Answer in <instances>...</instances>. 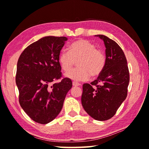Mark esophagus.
Returning <instances> with one entry per match:
<instances>
[{"label": "esophagus", "instance_id": "34e87169", "mask_svg": "<svg viewBox=\"0 0 149 149\" xmlns=\"http://www.w3.org/2000/svg\"><path fill=\"white\" fill-rule=\"evenodd\" d=\"M72 84H73V86H80V85H81V84L77 83V82H73Z\"/></svg>", "mask_w": 149, "mask_h": 149}]
</instances>
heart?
<instances>
[{"mask_svg": "<svg viewBox=\"0 0 149 149\" xmlns=\"http://www.w3.org/2000/svg\"><path fill=\"white\" fill-rule=\"evenodd\" d=\"M59 61L65 72L70 71L77 61L78 67L69 71L66 76L75 81H86L90 75L95 77L102 73L106 66V56L104 50L97 49L93 43L81 39L72 43L68 50H63Z\"/></svg>", "mask_w": 149, "mask_h": 149, "instance_id": "obj_1", "label": "heart"}]
</instances>
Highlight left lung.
I'll return each instance as SVG.
<instances>
[{"label": "left lung", "mask_w": 149, "mask_h": 149, "mask_svg": "<svg viewBox=\"0 0 149 149\" xmlns=\"http://www.w3.org/2000/svg\"><path fill=\"white\" fill-rule=\"evenodd\" d=\"M97 36L105 44L106 66L96 80L83 85L81 102L88 115L104 121L115 115L127 97L129 72L125 54L118 43L102 34Z\"/></svg>", "instance_id": "left-lung-1"}]
</instances>
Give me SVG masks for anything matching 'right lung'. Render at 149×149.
<instances>
[{"instance_id":"add662e5","label":"right lung","mask_w":149,"mask_h":149,"mask_svg":"<svg viewBox=\"0 0 149 149\" xmlns=\"http://www.w3.org/2000/svg\"><path fill=\"white\" fill-rule=\"evenodd\" d=\"M67 39L42 38L27 47L18 60L16 83L19 103L31 119L41 124L49 123L59 115L72 86L70 79L63 78L59 61ZM59 79V83L50 86Z\"/></svg>"}]
</instances>
